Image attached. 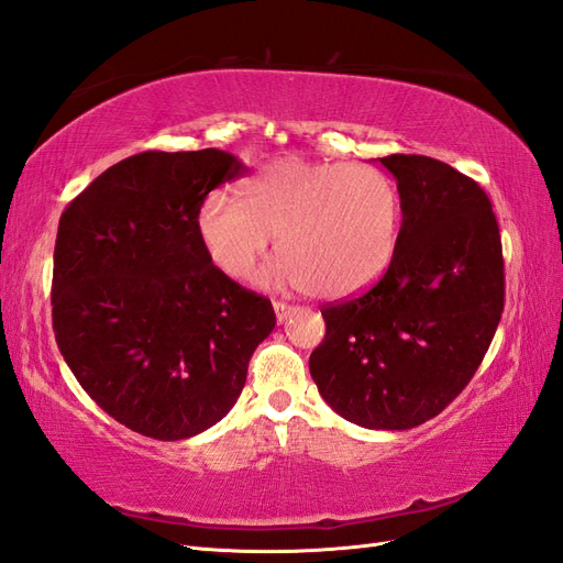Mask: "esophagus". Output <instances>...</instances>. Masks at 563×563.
<instances>
[{"label": "esophagus", "mask_w": 563, "mask_h": 563, "mask_svg": "<svg viewBox=\"0 0 563 563\" xmlns=\"http://www.w3.org/2000/svg\"><path fill=\"white\" fill-rule=\"evenodd\" d=\"M272 308H275V314H277V321L279 323H284L288 317H291L294 312H296V308H294V305H286V302H272Z\"/></svg>", "instance_id": "esophagus-1"}]
</instances>
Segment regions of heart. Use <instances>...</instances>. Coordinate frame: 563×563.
I'll return each instance as SVG.
<instances>
[{
	"instance_id": "1",
	"label": "heart",
	"mask_w": 563,
	"mask_h": 563,
	"mask_svg": "<svg viewBox=\"0 0 563 563\" xmlns=\"http://www.w3.org/2000/svg\"><path fill=\"white\" fill-rule=\"evenodd\" d=\"M242 197L216 190L197 209L203 251L234 282L255 277L277 236L272 284L350 298L380 279L397 251L401 197L373 164L284 157L251 176Z\"/></svg>"
}]
</instances>
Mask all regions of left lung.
<instances>
[{
	"label": "left lung",
	"mask_w": 563,
	"mask_h": 563,
	"mask_svg": "<svg viewBox=\"0 0 563 563\" xmlns=\"http://www.w3.org/2000/svg\"><path fill=\"white\" fill-rule=\"evenodd\" d=\"M401 197L397 251L360 298L321 310L310 373L333 411L366 430L434 418L479 368L500 323L505 265L486 192L422 155L378 159Z\"/></svg>",
	"instance_id": "8db88e82"
}]
</instances>
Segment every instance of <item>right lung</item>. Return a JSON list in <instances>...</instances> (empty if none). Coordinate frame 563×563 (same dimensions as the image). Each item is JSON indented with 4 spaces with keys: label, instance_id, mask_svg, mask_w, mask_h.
Wrapping results in <instances>:
<instances>
[{
    "label": "right lung",
    "instance_id": "right-lung-1",
    "mask_svg": "<svg viewBox=\"0 0 563 563\" xmlns=\"http://www.w3.org/2000/svg\"><path fill=\"white\" fill-rule=\"evenodd\" d=\"M246 166L230 152H141L110 166L60 216L54 333L87 395L129 430L190 439L240 399L272 302L203 251L197 209Z\"/></svg>",
    "mask_w": 563,
    "mask_h": 563
}]
</instances>
